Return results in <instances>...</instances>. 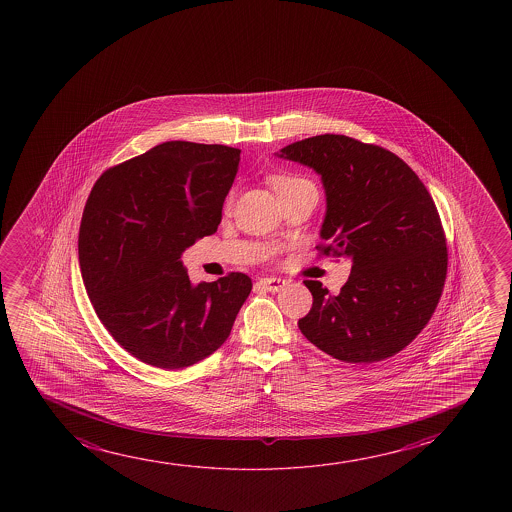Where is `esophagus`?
I'll list each match as a JSON object with an SVG mask.
<instances>
[{
  "label": "esophagus",
  "mask_w": 512,
  "mask_h": 512,
  "mask_svg": "<svg viewBox=\"0 0 512 512\" xmlns=\"http://www.w3.org/2000/svg\"><path fill=\"white\" fill-rule=\"evenodd\" d=\"M259 287L264 288L267 292H280L287 287V281L281 280V278H262L259 281Z\"/></svg>",
  "instance_id": "esophagus-1"
}]
</instances>
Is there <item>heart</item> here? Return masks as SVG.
<instances>
[{"mask_svg": "<svg viewBox=\"0 0 512 512\" xmlns=\"http://www.w3.org/2000/svg\"><path fill=\"white\" fill-rule=\"evenodd\" d=\"M295 182H301V178H295V176L287 175L274 176L273 178V185L274 189L276 190L283 189V187H287V185H292V183Z\"/></svg>", "mask_w": 512, "mask_h": 512, "instance_id": "1", "label": "heart"}]
</instances>
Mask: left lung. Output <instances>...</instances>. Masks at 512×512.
<instances>
[{
	"label": "left lung",
	"instance_id": "left-lung-1",
	"mask_svg": "<svg viewBox=\"0 0 512 512\" xmlns=\"http://www.w3.org/2000/svg\"><path fill=\"white\" fill-rule=\"evenodd\" d=\"M276 155L320 175L322 252L351 260L337 295L304 281L313 306L299 329L348 364L393 357L427 325L444 288L448 250L434 199L400 157L343 134L295 141Z\"/></svg>",
	"mask_w": 512,
	"mask_h": 512
}]
</instances>
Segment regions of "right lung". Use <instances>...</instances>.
I'll list each match as a JSON object with an SVG mask.
<instances>
[{"instance_id":"add662e5","label":"right lung","mask_w":512,"mask_h":512,"mask_svg":"<svg viewBox=\"0 0 512 512\" xmlns=\"http://www.w3.org/2000/svg\"><path fill=\"white\" fill-rule=\"evenodd\" d=\"M239 148L166 141L99 176L78 262L96 315L141 362L183 369L227 341L252 280H189L182 253L217 231Z\"/></svg>"}]
</instances>
